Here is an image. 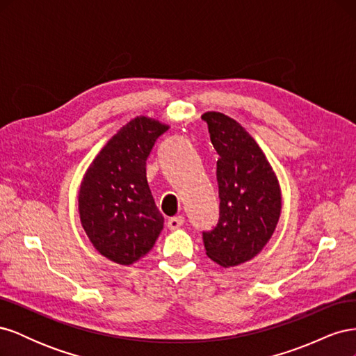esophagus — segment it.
I'll use <instances>...</instances> for the list:
<instances>
[{
    "label": "esophagus",
    "instance_id": "1",
    "mask_svg": "<svg viewBox=\"0 0 356 356\" xmlns=\"http://www.w3.org/2000/svg\"><path fill=\"white\" fill-rule=\"evenodd\" d=\"M184 222H186V218L182 217V215H178V217H174L168 221V227H169V230H177V229L182 227Z\"/></svg>",
    "mask_w": 356,
    "mask_h": 356
}]
</instances>
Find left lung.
<instances>
[{"mask_svg": "<svg viewBox=\"0 0 356 356\" xmlns=\"http://www.w3.org/2000/svg\"><path fill=\"white\" fill-rule=\"evenodd\" d=\"M217 149L220 220L203 232L207 255L222 267L250 261L270 241L282 211V193L272 165L255 139L218 111L202 115Z\"/></svg>", "mask_w": 356, "mask_h": 356, "instance_id": "left-lung-1", "label": "left lung"}]
</instances>
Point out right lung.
I'll return each mask as SVG.
<instances>
[{"label": "right lung", "instance_id": "add662e5", "mask_svg": "<svg viewBox=\"0 0 356 356\" xmlns=\"http://www.w3.org/2000/svg\"><path fill=\"white\" fill-rule=\"evenodd\" d=\"M169 129L156 118L126 123L86 170L79 213L89 241L105 258L131 266L154 246L165 218L149 191L145 160L156 139Z\"/></svg>", "mask_w": 356, "mask_h": 356}]
</instances>
